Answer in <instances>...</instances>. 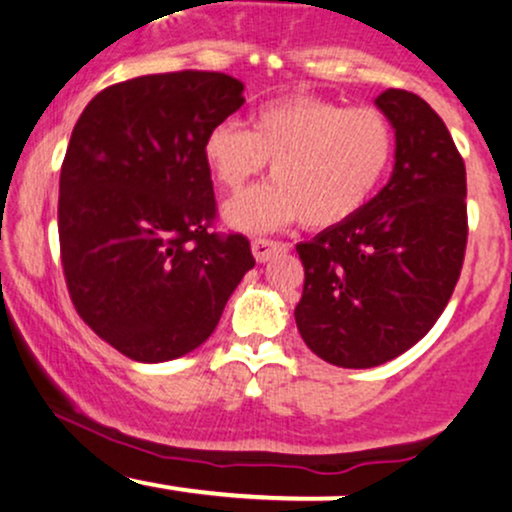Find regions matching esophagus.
I'll return each mask as SVG.
<instances>
[{
    "instance_id": "obj_1",
    "label": "esophagus",
    "mask_w": 512,
    "mask_h": 512,
    "mask_svg": "<svg viewBox=\"0 0 512 512\" xmlns=\"http://www.w3.org/2000/svg\"><path fill=\"white\" fill-rule=\"evenodd\" d=\"M289 250L286 243H276V240H267V238H255L252 240V255H255L257 262H269L272 257L281 255V252Z\"/></svg>"
}]
</instances>
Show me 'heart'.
I'll return each instance as SVG.
<instances>
[{
  "label": "heart",
  "mask_w": 512,
  "mask_h": 512,
  "mask_svg": "<svg viewBox=\"0 0 512 512\" xmlns=\"http://www.w3.org/2000/svg\"><path fill=\"white\" fill-rule=\"evenodd\" d=\"M202 154L228 192L245 187L269 161L274 182L233 197L223 207L228 226L255 233L301 219L308 228H332L375 195L395 154V132L375 108L289 96L260 105L252 129L238 120L216 122Z\"/></svg>",
  "instance_id": "b5f03b06"
}]
</instances>
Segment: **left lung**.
I'll return each mask as SVG.
<instances>
[{"instance_id":"1","label":"left lung","mask_w":512,"mask_h":512,"mask_svg":"<svg viewBox=\"0 0 512 512\" xmlns=\"http://www.w3.org/2000/svg\"><path fill=\"white\" fill-rule=\"evenodd\" d=\"M375 105L395 129L390 180L349 221L296 245L298 332L342 368L380 366L419 342L448 305L467 248V173L445 122L399 88Z\"/></svg>"}]
</instances>
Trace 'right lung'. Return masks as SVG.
<instances>
[{
  "label": "right lung",
  "mask_w": 512,
  "mask_h": 512,
  "mask_svg": "<svg viewBox=\"0 0 512 512\" xmlns=\"http://www.w3.org/2000/svg\"><path fill=\"white\" fill-rule=\"evenodd\" d=\"M243 81L170 72L98 93L60 173V250L76 313L139 363L195 351L255 257L245 236L209 231L214 185L204 137L233 115Z\"/></svg>",
  "instance_id": "right-lung-1"
}]
</instances>
